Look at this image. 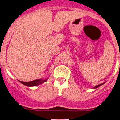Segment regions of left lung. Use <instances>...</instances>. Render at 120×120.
Masks as SVG:
<instances>
[{"label": "left lung", "mask_w": 120, "mask_h": 120, "mask_svg": "<svg viewBox=\"0 0 120 120\" xmlns=\"http://www.w3.org/2000/svg\"><path fill=\"white\" fill-rule=\"evenodd\" d=\"M103 83H102V84H100V85H98V86H95V87H94V89H96V88H98V87H99V86H101L102 85H103Z\"/></svg>", "instance_id": "obj_1"}]
</instances>
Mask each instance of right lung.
I'll list each match as a JSON object with an SVG mask.
<instances>
[{
	"instance_id": "1",
	"label": "right lung",
	"mask_w": 120,
	"mask_h": 120,
	"mask_svg": "<svg viewBox=\"0 0 120 120\" xmlns=\"http://www.w3.org/2000/svg\"><path fill=\"white\" fill-rule=\"evenodd\" d=\"M47 80V79H45V80H42V79H37V80H33V81L31 82H22L19 81L20 83H21L23 85H26L27 86H38V85L42 84L43 83L45 82Z\"/></svg>"
}]
</instances>
